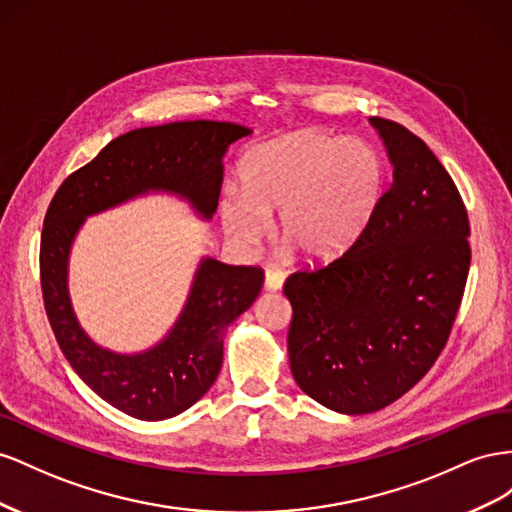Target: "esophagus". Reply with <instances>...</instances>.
Returning <instances> with one entry per match:
<instances>
[{"mask_svg": "<svg viewBox=\"0 0 512 512\" xmlns=\"http://www.w3.org/2000/svg\"><path fill=\"white\" fill-rule=\"evenodd\" d=\"M283 283H285V276H283V272H279V270H266V281H264V287H266L268 291L281 289V287H283Z\"/></svg>", "mask_w": 512, "mask_h": 512, "instance_id": "obj_1", "label": "esophagus"}]
</instances>
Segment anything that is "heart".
<instances>
[{
	"label": "heart",
	"instance_id": "1",
	"mask_svg": "<svg viewBox=\"0 0 512 512\" xmlns=\"http://www.w3.org/2000/svg\"><path fill=\"white\" fill-rule=\"evenodd\" d=\"M242 191L225 188L218 216L240 246L257 244L268 214L279 236L311 261L341 255L367 227L384 193V158L369 141L302 130L261 143L240 167Z\"/></svg>",
	"mask_w": 512,
	"mask_h": 512
}]
</instances>
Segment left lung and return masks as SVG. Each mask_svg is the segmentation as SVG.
Here are the masks:
<instances>
[{
    "label": "left lung",
    "instance_id": "1",
    "mask_svg": "<svg viewBox=\"0 0 512 512\" xmlns=\"http://www.w3.org/2000/svg\"><path fill=\"white\" fill-rule=\"evenodd\" d=\"M369 122L390 158V188L349 251L283 287L296 384L349 416L382 410L433 367L472 259L470 221L444 165L405 126Z\"/></svg>",
    "mask_w": 512,
    "mask_h": 512
}]
</instances>
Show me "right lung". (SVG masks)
<instances>
[{"instance_id":"add662e5","label":"right lung","mask_w":512,"mask_h":512,"mask_svg":"<svg viewBox=\"0 0 512 512\" xmlns=\"http://www.w3.org/2000/svg\"><path fill=\"white\" fill-rule=\"evenodd\" d=\"M253 130L242 124L193 120L137 128L113 139L57 188L40 238L45 309L66 360L102 401L139 420H165L195 405L216 382L223 334L257 300L264 270L203 257L173 328L154 347L120 354L87 334L68 289L72 242L87 216L150 193L188 201L210 221L223 184V156Z\"/></svg>"}]
</instances>
